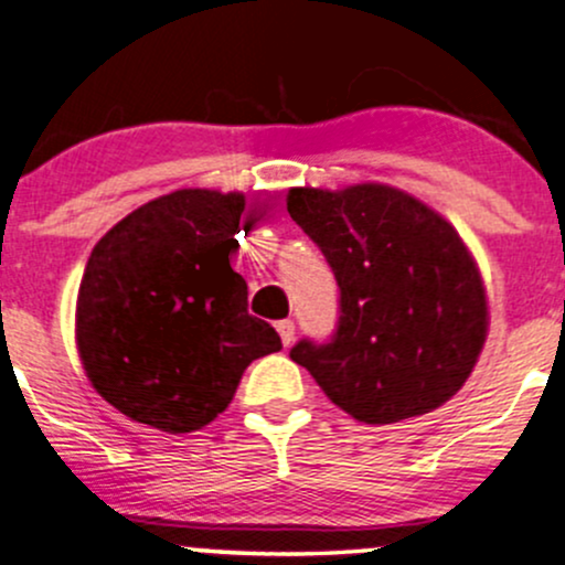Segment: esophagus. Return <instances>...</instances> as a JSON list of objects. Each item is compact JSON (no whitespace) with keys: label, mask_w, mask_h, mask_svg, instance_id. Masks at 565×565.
<instances>
[{"label":"esophagus","mask_w":565,"mask_h":565,"mask_svg":"<svg viewBox=\"0 0 565 565\" xmlns=\"http://www.w3.org/2000/svg\"><path fill=\"white\" fill-rule=\"evenodd\" d=\"M276 329H278V334H281V342L284 345H291V342H295V321L291 319H284V321H278L276 323Z\"/></svg>","instance_id":"1"}]
</instances>
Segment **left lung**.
Here are the masks:
<instances>
[{"mask_svg":"<svg viewBox=\"0 0 565 565\" xmlns=\"http://www.w3.org/2000/svg\"><path fill=\"white\" fill-rule=\"evenodd\" d=\"M287 210L340 287L334 334L300 340L291 361L366 425L446 404L470 377L489 327L481 274L454 225L380 183L291 188Z\"/></svg>","mask_w":565,"mask_h":565,"instance_id":"8db88e82","label":"left lung"}]
</instances>
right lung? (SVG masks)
<instances>
[{
    "label": "right lung",
    "instance_id": "right-lung-1",
    "mask_svg": "<svg viewBox=\"0 0 565 565\" xmlns=\"http://www.w3.org/2000/svg\"><path fill=\"white\" fill-rule=\"evenodd\" d=\"M244 193L183 188L129 212L95 244L76 297L89 382L129 419L164 433L210 425L244 369L281 350L246 310L231 268Z\"/></svg>",
    "mask_w": 565,
    "mask_h": 565
}]
</instances>
